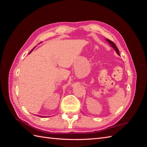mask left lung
<instances>
[{"label":"left lung","instance_id":"1","mask_svg":"<svg viewBox=\"0 0 147 147\" xmlns=\"http://www.w3.org/2000/svg\"><path fill=\"white\" fill-rule=\"evenodd\" d=\"M107 40L109 42V43L110 44H111V46H112L115 50V51H117V54L118 55H119V50H118V48L117 47V46L115 45V44L112 42V41H111L110 40H109V39H107Z\"/></svg>","mask_w":147,"mask_h":147}]
</instances>
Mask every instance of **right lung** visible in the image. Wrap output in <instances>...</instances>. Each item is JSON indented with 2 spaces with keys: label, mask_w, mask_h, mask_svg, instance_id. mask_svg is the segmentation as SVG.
Returning <instances> with one entry per match:
<instances>
[{
  "label": "right lung",
  "mask_w": 147,
  "mask_h": 147,
  "mask_svg": "<svg viewBox=\"0 0 147 147\" xmlns=\"http://www.w3.org/2000/svg\"><path fill=\"white\" fill-rule=\"evenodd\" d=\"M34 48H35V47H34ZM34 48H33V49H32V51H30V53H31V52H32V51H33V50H34Z\"/></svg>",
  "instance_id": "add662e5"
}]
</instances>
